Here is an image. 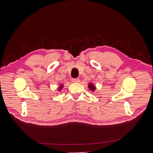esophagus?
<instances>
[{"label":"esophagus","instance_id":"esophagus-1","mask_svg":"<svg viewBox=\"0 0 153 153\" xmlns=\"http://www.w3.org/2000/svg\"><path fill=\"white\" fill-rule=\"evenodd\" d=\"M72 81L74 83H79L80 82V79L79 78H74L72 79Z\"/></svg>","mask_w":153,"mask_h":153}]
</instances>
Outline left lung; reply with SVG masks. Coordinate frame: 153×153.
Returning <instances> with one entry per match:
<instances>
[{"instance_id":"1","label":"left lung","mask_w":153,"mask_h":153,"mask_svg":"<svg viewBox=\"0 0 153 153\" xmlns=\"http://www.w3.org/2000/svg\"><path fill=\"white\" fill-rule=\"evenodd\" d=\"M88 87L90 91H91L92 92H94L96 89V87L95 86V85L93 83H89L88 84Z\"/></svg>"}]
</instances>
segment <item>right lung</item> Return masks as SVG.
Here are the masks:
<instances>
[{
  "label": "right lung",
  "instance_id": "obj_1",
  "mask_svg": "<svg viewBox=\"0 0 153 153\" xmlns=\"http://www.w3.org/2000/svg\"><path fill=\"white\" fill-rule=\"evenodd\" d=\"M63 87H64V85H63V84H60V85H59V87H58L59 91H61Z\"/></svg>",
  "mask_w": 153,
  "mask_h": 153
}]
</instances>
